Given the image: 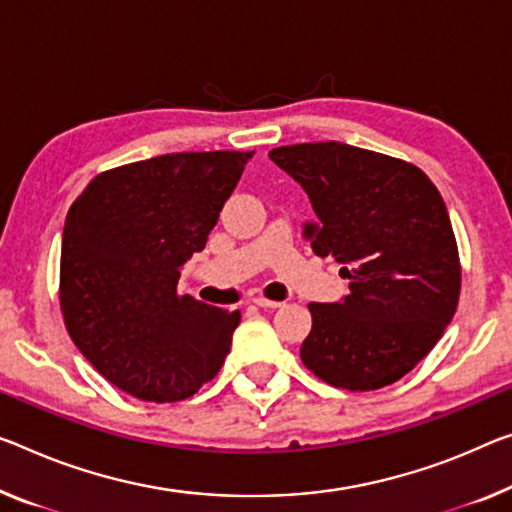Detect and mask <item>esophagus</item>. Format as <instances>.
Returning a JSON list of instances; mask_svg holds the SVG:
<instances>
[{"label": "esophagus", "mask_w": 512, "mask_h": 512, "mask_svg": "<svg viewBox=\"0 0 512 512\" xmlns=\"http://www.w3.org/2000/svg\"><path fill=\"white\" fill-rule=\"evenodd\" d=\"M254 304L261 306V309H277V306H281V302H277V300H267V297H263V295L256 297Z\"/></svg>", "instance_id": "1"}]
</instances>
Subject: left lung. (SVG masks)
Returning a JSON list of instances; mask_svg holds the SVG:
<instances>
[{
  "instance_id": "left-lung-1",
  "label": "left lung",
  "mask_w": 512,
  "mask_h": 512,
  "mask_svg": "<svg viewBox=\"0 0 512 512\" xmlns=\"http://www.w3.org/2000/svg\"><path fill=\"white\" fill-rule=\"evenodd\" d=\"M270 160L309 194L313 254L341 263L350 295L311 302L300 357L336 389L373 391L435 348L460 300V256L442 194L414 164L341 141L281 146Z\"/></svg>"
}]
</instances>
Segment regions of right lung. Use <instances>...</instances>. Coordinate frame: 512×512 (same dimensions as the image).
Wrapping results in <instances>:
<instances>
[{"instance_id":"add662e5","label":"right lung","mask_w":512,"mask_h":512,"mask_svg":"<svg viewBox=\"0 0 512 512\" xmlns=\"http://www.w3.org/2000/svg\"><path fill=\"white\" fill-rule=\"evenodd\" d=\"M254 153H171L109 169L70 206L59 302L73 343L130 396L176 403L219 373L240 311L178 295Z\"/></svg>"}]
</instances>
